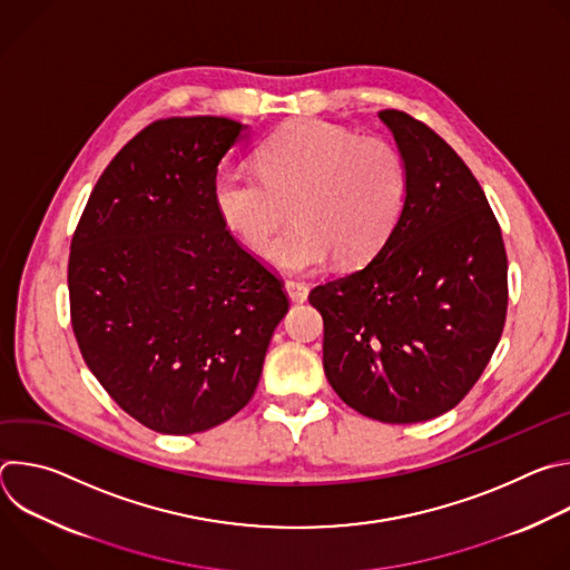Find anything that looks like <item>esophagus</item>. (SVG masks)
<instances>
[{
  "mask_svg": "<svg viewBox=\"0 0 570 570\" xmlns=\"http://www.w3.org/2000/svg\"><path fill=\"white\" fill-rule=\"evenodd\" d=\"M284 288H286V293H288L291 302H304V299L308 297V286H306L304 282L288 279V282L284 284Z\"/></svg>",
  "mask_w": 570,
  "mask_h": 570,
  "instance_id": "obj_1",
  "label": "esophagus"
}]
</instances>
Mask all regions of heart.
I'll return each instance as SVG.
<instances>
[{"label": "heart", "mask_w": 570, "mask_h": 570, "mask_svg": "<svg viewBox=\"0 0 570 570\" xmlns=\"http://www.w3.org/2000/svg\"><path fill=\"white\" fill-rule=\"evenodd\" d=\"M223 225L257 255H266L291 223L271 262L286 273H311L336 255L345 266L372 259L392 234L409 196L401 150L383 137L320 119H299L259 148V171L229 167L214 185Z\"/></svg>", "instance_id": "obj_1"}]
</instances>
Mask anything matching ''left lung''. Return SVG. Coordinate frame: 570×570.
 I'll return each mask as SVG.
<instances>
[{"label": "left lung", "instance_id": "obj_1", "mask_svg": "<svg viewBox=\"0 0 570 570\" xmlns=\"http://www.w3.org/2000/svg\"><path fill=\"white\" fill-rule=\"evenodd\" d=\"M409 171V196L381 250L320 284L322 365L338 396L370 420L444 415L490 363L508 313L499 220L460 155L426 124L381 110Z\"/></svg>", "mask_w": 570, "mask_h": 570}]
</instances>
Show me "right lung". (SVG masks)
I'll list each match as a JSON object with an SVG mask.
<instances>
[{"instance_id": "right-lung-1", "label": "right lung", "mask_w": 570, "mask_h": 570, "mask_svg": "<svg viewBox=\"0 0 570 570\" xmlns=\"http://www.w3.org/2000/svg\"><path fill=\"white\" fill-rule=\"evenodd\" d=\"M248 126L159 119L106 167L71 238V330L88 367L150 431L191 435L246 405L284 284L216 214L218 161Z\"/></svg>"}]
</instances>
